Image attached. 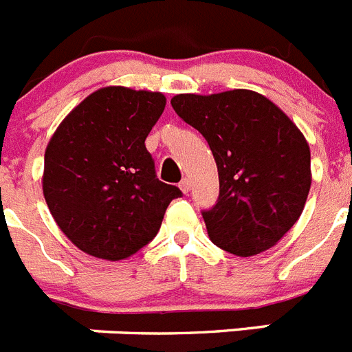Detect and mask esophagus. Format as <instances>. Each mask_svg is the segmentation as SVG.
<instances>
[{
    "label": "esophagus",
    "instance_id": "1",
    "mask_svg": "<svg viewBox=\"0 0 352 352\" xmlns=\"http://www.w3.org/2000/svg\"><path fill=\"white\" fill-rule=\"evenodd\" d=\"M179 188H182L183 194H188V192H190V179L183 178L182 182H179Z\"/></svg>",
    "mask_w": 352,
    "mask_h": 352
}]
</instances>
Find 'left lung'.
I'll return each mask as SVG.
<instances>
[{
  "label": "left lung",
  "mask_w": 352,
  "mask_h": 352,
  "mask_svg": "<svg viewBox=\"0 0 352 352\" xmlns=\"http://www.w3.org/2000/svg\"><path fill=\"white\" fill-rule=\"evenodd\" d=\"M183 121L203 133L219 169L220 195L204 211L208 236L238 257L278 243L309 197V142L270 98L252 89L170 98Z\"/></svg>",
  "instance_id": "obj_1"
}]
</instances>
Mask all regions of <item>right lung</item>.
<instances>
[{"label": "right lung", "instance_id": "right-lung-1", "mask_svg": "<svg viewBox=\"0 0 352 352\" xmlns=\"http://www.w3.org/2000/svg\"><path fill=\"white\" fill-rule=\"evenodd\" d=\"M166 102L160 91L105 86L72 109L49 139L43 197L84 254L105 261L133 256L182 195L157 178L144 144Z\"/></svg>", "mask_w": 352, "mask_h": 352}]
</instances>
